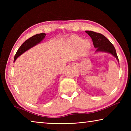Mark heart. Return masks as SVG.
<instances>
[{
  "label": "heart",
  "instance_id": "obj_1",
  "mask_svg": "<svg viewBox=\"0 0 131 131\" xmlns=\"http://www.w3.org/2000/svg\"><path fill=\"white\" fill-rule=\"evenodd\" d=\"M69 43L74 46L77 47L80 45L81 48L84 53L87 52L90 48V43L89 40L87 39H84L82 40V39L79 36H72L69 39Z\"/></svg>",
  "mask_w": 131,
  "mask_h": 131
}]
</instances>
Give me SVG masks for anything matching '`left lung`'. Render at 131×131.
<instances>
[{
    "label": "left lung",
    "instance_id": "left-lung-1",
    "mask_svg": "<svg viewBox=\"0 0 131 131\" xmlns=\"http://www.w3.org/2000/svg\"><path fill=\"white\" fill-rule=\"evenodd\" d=\"M85 32L91 37L94 47L96 48L95 52H102L112 54L116 58L119 63L118 58L114 46L105 36L91 30H86Z\"/></svg>",
    "mask_w": 131,
    "mask_h": 131
}]
</instances>
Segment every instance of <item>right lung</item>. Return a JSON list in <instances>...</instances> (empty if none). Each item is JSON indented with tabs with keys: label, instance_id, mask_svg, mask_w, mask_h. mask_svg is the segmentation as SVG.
I'll return each instance as SVG.
<instances>
[{
	"label": "right lung",
	"instance_id": "1",
	"mask_svg": "<svg viewBox=\"0 0 131 131\" xmlns=\"http://www.w3.org/2000/svg\"><path fill=\"white\" fill-rule=\"evenodd\" d=\"M46 36V34L44 33H41V34H37L36 35H34L32 37H30L29 39L24 42V43L22 44L18 50L17 52L15 55L14 59V62L15 60L18 58L21 55H22L23 53L25 52L26 51L29 50L30 48L34 47L37 44L40 43V42L43 40L45 38V36Z\"/></svg>",
	"mask_w": 131,
	"mask_h": 131
}]
</instances>
